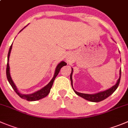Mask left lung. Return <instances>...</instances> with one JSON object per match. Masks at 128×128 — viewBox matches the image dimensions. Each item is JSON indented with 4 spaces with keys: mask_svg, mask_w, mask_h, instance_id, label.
Segmentation results:
<instances>
[{
    "mask_svg": "<svg viewBox=\"0 0 128 128\" xmlns=\"http://www.w3.org/2000/svg\"><path fill=\"white\" fill-rule=\"evenodd\" d=\"M72 68H71V75H70V79H71V86L72 87V89H73L74 92L77 94L78 96H81V97L83 98L86 99V100H88V101H90V102H100V101H102V100H105L106 98H107V97L111 95L114 92L116 91V90L118 88V86H119V83H120V75H121V70H120V77L118 79V82H117V83L115 84V85L113 86L112 87H111L109 89L107 90L106 91L101 92L97 93V94H82V93L78 92L75 91L74 90L73 86H72Z\"/></svg>",
    "mask_w": 128,
    "mask_h": 128,
    "instance_id": "1",
    "label": "left lung"
}]
</instances>
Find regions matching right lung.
Here are the masks:
<instances>
[{"instance_id": "obj_1", "label": "right lung", "mask_w": 128, "mask_h": 128, "mask_svg": "<svg viewBox=\"0 0 128 128\" xmlns=\"http://www.w3.org/2000/svg\"><path fill=\"white\" fill-rule=\"evenodd\" d=\"M20 31V32H21ZM12 44L10 46V48H9V52H8V64H7V68H6V75H7V78H8V82H9L10 84L11 85V86L12 87L13 90H14L15 92L21 98H23L24 100H28V101H36V100H38L40 99L43 98L45 97L46 96H47L48 95V94L50 93V89L52 88V85H53L55 79H56V76H57V74H58L60 70L64 66H66V63L64 61H62L61 62H60L59 64L57 65V68L56 69V71H55L54 76L53 78L52 79V80L50 82V83L46 85L45 86H44V88H42L41 90H38V91L36 92L33 93L32 94H28V95H24V94H20L18 92V90H17V88L16 86V85L14 84V82H13L12 80L11 77H10V68H9V56H10V51L12 49Z\"/></svg>"}]
</instances>
